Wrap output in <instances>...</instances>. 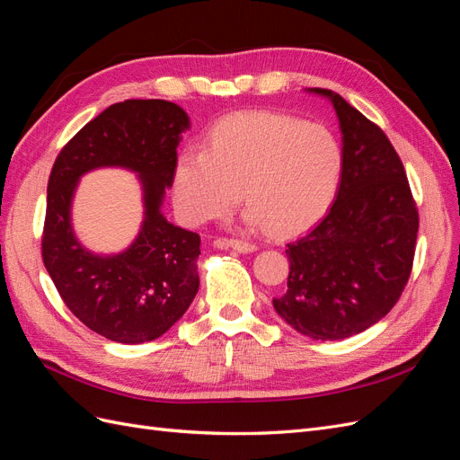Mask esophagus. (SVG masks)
Segmentation results:
<instances>
[{"mask_svg": "<svg viewBox=\"0 0 460 460\" xmlns=\"http://www.w3.org/2000/svg\"><path fill=\"white\" fill-rule=\"evenodd\" d=\"M217 247H225V249H234V252H240V253H253L257 252V245L252 242H245V240H238V238H220L217 240Z\"/></svg>", "mask_w": 460, "mask_h": 460, "instance_id": "obj_1", "label": "esophagus"}]
</instances>
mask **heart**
I'll list each match as a JSON object with an SVG mask.
<instances>
[{"label":"heart","mask_w":460,"mask_h":460,"mask_svg":"<svg viewBox=\"0 0 460 460\" xmlns=\"http://www.w3.org/2000/svg\"><path fill=\"white\" fill-rule=\"evenodd\" d=\"M343 149L323 124L249 111L220 120L203 151H186L174 169V205L188 225L226 218L243 193L249 220L272 234L313 226L336 201Z\"/></svg>","instance_id":"b5f03b06"}]
</instances>
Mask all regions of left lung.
I'll return each instance as SVG.
<instances>
[{"instance_id":"left-lung-1","label":"left lung","mask_w":460,"mask_h":460,"mask_svg":"<svg viewBox=\"0 0 460 460\" xmlns=\"http://www.w3.org/2000/svg\"><path fill=\"white\" fill-rule=\"evenodd\" d=\"M343 134V178L328 215L288 243V289L274 299L286 323L313 340H343L378 323L412 270L419 207L395 147L378 124L332 90Z\"/></svg>"}]
</instances>
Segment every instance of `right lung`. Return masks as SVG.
Listing matches in <instances>:
<instances>
[{
    "label": "right lung",
    "mask_w": 460,
    "mask_h": 460,
    "mask_svg": "<svg viewBox=\"0 0 460 460\" xmlns=\"http://www.w3.org/2000/svg\"><path fill=\"white\" fill-rule=\"evenodd\" d=\"M184 109L164 100H127L107 107L59 151L48 182L41 259L66 309L82 324L119 343L151 341L169 330L199 288V234L161 215L172 186ZM127 165L141 172L146 220L138 240L115 258L82 250L70 228L77 178L97 165Z\"/></svg>",
    "instance_id": "1"
}]
</instances>
